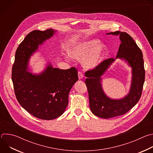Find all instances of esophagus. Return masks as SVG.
I'll return each instance as SVG.
<instances>
[{"label":"esophagus","mask_w":153,"mask_h":153,"mask_svg":"<svg viewBox=\"0 0 153 153\" xmlns=\"http://www.w3.org/2000/svg\"><path fill=\"white\" fill-rule=\"evenodd\" d=\"M78 77H79V79H82L83 77V73L81 71H79L78 72Z\"/></svg>","instance_id":"esophagus-1"}]
</instances>
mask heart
<instances>
[{
  "mask_svg": "<svg viewBox=\"0 0 153 153\" xmlns=\"http://www.w3.org/2000/svg\"><path fill=\"white\" fill-rule=\"evenodd\" d=\"M99 43V40L92 39L76 43L70 50L69 54L74 59H81L90 53L84 59L83 65L87 68H93L101 62L106 50L104 44L98 45Z\"/></svg>",
  "mask_w": 153,
  "mask_h": 153,
  "instance_id": "heart-1",
  "label": "heart"
}]
</instances>
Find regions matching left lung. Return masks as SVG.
I'll list each match as a JSON object with an SVG mask.
<instances>
[{
  "mask_svg": "<svg viewBox=\"0 0 153 153\" xmlns=\"http://www.w3.org/2000/svg\"><path fill=\"white\" fill-rule=\"evenodd\" d=\"M107 34L119 35L121 43L116 59L125 60L132 68V80L126 96L120 99H112L103 91L101 76L115 59L105 60L94 69L85 72L87 77L85 83L88 91L91 111L96 116L104 119L123 115L136 105L142 95L145 75L142 52L133 38L126 32L119 31Z\"/></svg>",
  "mask_w": 153,
  "mask_h": 153,
  "instance_id": "8db88e82",
  "label": "left lung"
}]
</instances>
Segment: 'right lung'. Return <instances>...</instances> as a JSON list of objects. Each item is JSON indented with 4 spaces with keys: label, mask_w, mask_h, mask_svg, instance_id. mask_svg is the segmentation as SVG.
Here are the masks:
<instances>
[{
    "label": "right lung",
    "mask_w": 153,
    "mask_h": 153,
    "mask_svg": "<svg viewBox=\"0 0 153 153\" xmlns=\"http://www.w3.org/2000/svg\"><path fill=\"white\" fill-rule=\"evenodd\" d=\"M55 31L53 29L34 30L27 34L16 50L12 68L11 78L17 101L30 114L43 120H53L64 113L69 93L78 80L74 67L59 70L49 64L40 74L28 71L31 56Z\"/></svg>",
    "instance_id": "obj_1"
}]
</instances>
